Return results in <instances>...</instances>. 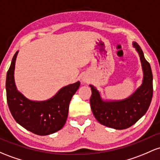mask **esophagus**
Instances as JSON below:
<instances>
[{
  "label": "esophagus",
  "mask_w": 160,
  "mask_h": 160,
  "mask_svg": "<svg viewBox=\"0 0 160 160\" xmlns=\"http://www.w3.org/2000/svg\"><path fill=\"white\" fill-rule=\"evenodd\" d=\"M82 80H83V83H87V82H88V79H87V77H83Z\"/></svg>",
  "instance_id": "34e87169"
}]
</instances>
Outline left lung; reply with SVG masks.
Masks as SVG:
<instances>
[{"label":"left lung","mask_w":160,"mask_h":160,"mask_svg":"<svg viewBox=\"0 0 160 160\" xmlns=\"http://www.w3.org/2000/svg\"><path fill=\"white\" fill-rule=\"evenodd\" d=\"M133 45L139 54L143 71V83L128 99L121 101H103L99 91L89 85L92 90L90 106L95 118L100 124L117 130L128 128L147 112L152 97V73L149 62L137 42Z\"/></svg>","instance_id":"obj_1"}]
</instances>
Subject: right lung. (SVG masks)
Listing matches in <instances>:
<instances>
[{"label": "right lung", "mask_w": 160, "mask_h": 160, "mask_svg": "<svg viewBox=\"0 0 160 160\" xmlns=\"http://www.w3.org/2000/svg\"><path fill=\"white\" fill-rule=\"evenodd\" d=\"M18 51L12 59L7 73V101L15 121L24 128L41 136L48 135L64 127L70 102L80 87V82L61 88L55 96L46 101L26 99L17 90L14 82L15 61Z\"/></svg>", "instance_id": "1"}]
</instances>
